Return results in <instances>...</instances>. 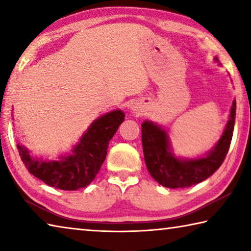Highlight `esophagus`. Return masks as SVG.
<instances>
[{
	"label": "esophagus",
	"instance_id": "34e87169",
	"mask_svg": "<svg viewBox=\"0 0 251 251\" xmlns=\"http://www.w3.org/2000/svg\"><path fill=\"white\" fill-rule=\"evenodd\" d=\"M134 112H135V113H139V109H138V107H135Z\"/></svg>",
	"mask_w": 251,
	"mask_h": 251
}]
</instances>
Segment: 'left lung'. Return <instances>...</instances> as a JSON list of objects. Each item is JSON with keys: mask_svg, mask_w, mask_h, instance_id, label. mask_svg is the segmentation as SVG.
<instances>
[{"mask_svg": "<svg viewBox=\"0 0 251 251\" xmlns=\"http://www.w3.org/2000/svg\"><path fill=\"white\" fill-rule=\"evenodd\" d=\"M235 118L236 100H233L230 117L217 145L207 156L198 159L176 158L169 148L166 131L154 123L144 122L142 124L144 158L151 176L167 188H186L207 179L222 166L226 158L232 138Z\"/></svg>", "mask_w": 251, "mask_h": 251, "instance_id": "1", "label": "left lung"}]
</instances>
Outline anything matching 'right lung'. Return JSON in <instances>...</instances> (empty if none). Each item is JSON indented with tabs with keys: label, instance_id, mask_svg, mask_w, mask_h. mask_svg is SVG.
I'll use <instances>...</instances> for the list:
<instances>
[{
	"label": "right lung",
	"instance_id": "right-lung-1",
	"mask_svg": "<svg viewBox=\"0 0 251 251\" xmlns=\"http://www.w3.org/2000/svg\"><path fill=\"white\" fill-rule=\"evenodd\" d=\"M124 117L122 110H114L100 117L83 135L73 154L61 157V160H36L26 148L18 145L21 159L27 171L46 185L62 190L84 188L99 174L107 155L110 139L124 122Z\"/></svg>",
	"mask_w": 251,
	"mask_h": 251
}]
</instances>
